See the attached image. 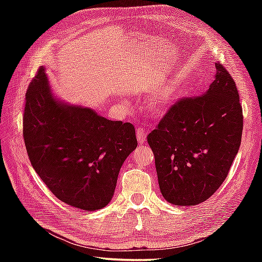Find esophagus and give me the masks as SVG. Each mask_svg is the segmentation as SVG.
I'll use <instances>...</instances> for the list:
<instances>
[{
	"label": "esophagus",
	"mask_w": 262,
	"mask_h": 262,
	"mask_svg": "<svg viewBox=\"0 0 262 262\" xmlns=\"http://www.w3.org/2000/svg\"><path fill=\"white\" fill-rule=\"evenodd\" d=\"M136 136H137L138 144H140V145H143V144L145 143V140H146V132L144 130L142 127H138L137 132H136Z\"/></svg>",
	"instance_id": "esophagus-1"
}]
</instances>
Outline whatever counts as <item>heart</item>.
Masks as SVG:
<instances>
[{"mask_svg": "<svg viewBox=\"0 0 262 262\" xmlns=\"http://www.w3.org/2000/svg\"><path fill=\"white\" fill-rule=\"evenodd\" d=\"M176 98V90L172 86L161 89L147 100V109L155 117L165 115L170 110Z\"/></svg>", "mask_w": 262, "mask_h": 262, "instance_id": "b5f03b06", "label": "heart"}]
</instances>
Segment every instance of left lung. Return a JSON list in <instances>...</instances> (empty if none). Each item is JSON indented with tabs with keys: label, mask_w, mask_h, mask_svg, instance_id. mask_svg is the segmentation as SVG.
<instances>
[{
	"label": "left lung",
	"mask_w": 262,
	"mask_h": 262,
	"mask_svg": "<svg viewBox=\"0 0 262 262\" xmlns=\"http://www.w3.org/2000/svg\"><path fill=\"white\" fill-rule=\"evenodd\" d=\"M208 90L176 102L147 136L166 202H205L229 174L241 145L243 115L232 76L220 63Z\"/></svg>",
	"instance_id": "obj_1"
}]
</instances>
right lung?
Returning a JSON list of instances; mask_svg holds the SVG:
<instances>
[{
  "mask_svg": "<svg viewBox=\"0 0 262 262\" xmlns=\"http://www.w3.org/2000/svg\"><path fill=\"white\" fill-rule=\"evenodd\" d=\"M24 138L32 168L49 190L83 210L109 204L121 165L137 146L130 122L58 100L43 68L26 93Z\"/></svg>",
  "mask_w": 262,
  "mask_h": 262,
  "instance_id": "add662e5",
  "label": "right lung"
}]
</instances>
